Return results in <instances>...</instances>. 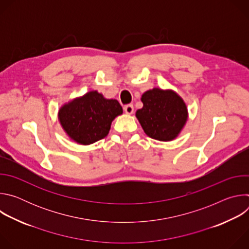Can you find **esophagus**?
Returning a JSON list of instances; mask_svg holds the SVG:
<instances>
[{
    "label": "esophagus",
    "instance_id": "1",
    "mask_svg": "<svg viewBox=\"0 0 249 249\" xmlns=\"http://www.w3.org/2000/svg\"><path fill=\"white\" fill-rule=\"evenodd\" d=\"M124 111L127 113V114H132L134 112V106L133 104H127L124 106Z\"/></svg>",
    "mask_w": 249,
    "mask_h": 249
}]
</instances>
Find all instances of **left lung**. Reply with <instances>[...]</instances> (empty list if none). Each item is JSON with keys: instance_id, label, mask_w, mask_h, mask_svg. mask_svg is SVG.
<instances>
[{"instance_id": "8db88e82", "label": "left lung", "mask_w": 249, "mask_h": 249, "mask_svg": "<svg viewBox=\"0 0 249 249\" xmlns=\"http://www.w3.org/2000/svg\"><path fill=\"white\" fill-rule=\"evenodd\" d=\"M144 106L137 110L145 133L159 141H171L177 137L187 120V108L183 99L172 90L153 89L141 98Z\"/></svg>"}]
</instances>
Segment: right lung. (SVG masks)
Returning a JSON list of instances; mask_svg holds the SVG:
<instances>
[{
    "mask_svg": "<svg viewBox=\"0 0 249 249\" xmlns=\"http://www.w3.org/2000/svg\"><path fill=\"white\" fill-rule=\"evenodd\" d=\"M122 112L116 99H106L93 90L65 104L59 110V119L71 139L90 145L107 136L111 122Z\"/></svg>",
    "mask_w": 249,
    "mask_h": 249,
    "instance_id": "1",
    "label": "right lung"
}]
</instances>
